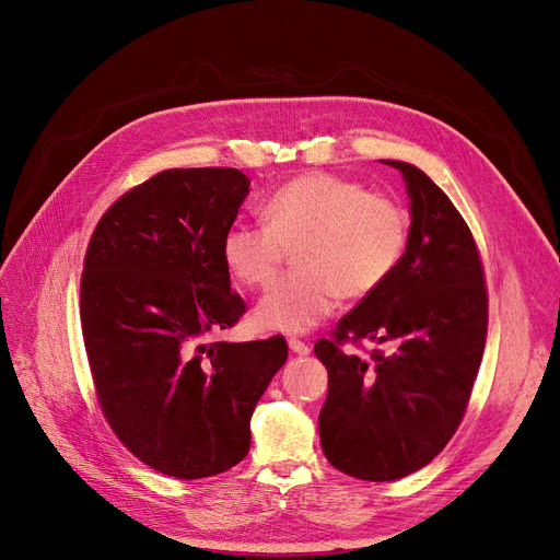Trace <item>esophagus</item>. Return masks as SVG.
Wrapping results in <instances>:
<instances>
[{"mask_svg": "<svg viewBox=\"0 0 560 560\" xmlns=\"http://www.w3.org/2000/svg\"><path fill=\"white\" fill-rule=\"evenodd\" d=\"M289 348H291V352H295L300 357L310 354V346H307L305 340H300V338H289Z\"/></svg>", "mask_w": 560, "mask_h": 560, "instance_id": "34e87169", "label": "esophagus"}]
</instances>
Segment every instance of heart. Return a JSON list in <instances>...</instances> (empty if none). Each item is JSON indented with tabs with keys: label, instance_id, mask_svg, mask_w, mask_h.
<instances>
[{
	"label": "heart",
	"instance_id": "1",
	"mask_svg": "<svg viewBox=\"0 0 560 560\" xmlns=\"http://www.w3.org/2000/svg\"><path fill=\"white\" fill-rule=\"evenodd\" d=\"M408 212L354 179L310 172L280 186L265 203V224L235 222L222 242L229 271L250 289L269 287L289 250L295 271L257 305L255 318L278 331H307L338 298L363 300L395 273Z\"/></svg>",
	"mask_w": 560,
	"mask_h": 560
}]
</instances>
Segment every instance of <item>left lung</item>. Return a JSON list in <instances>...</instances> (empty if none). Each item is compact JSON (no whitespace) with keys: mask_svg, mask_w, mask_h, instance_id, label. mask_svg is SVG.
<instances>
[{"mask_svg":"<svg viewBox=\"0 0 560 560\" xmlns=\"http://www.w3.org/2000/svg\"><path fill=\"white\" fill-rule=\"evenodd\" d=\"M385 163L404 172L410 195L406 253L390 280L314 346L329 376L318 417L323 453L370 482L406 478L451 442L489 325L482 257L459 210L419 167ZM363 339L393 341L396 352L361 358L351 349Z\"/></svg>","mask_w":560,"mask_h":560,"instance_id":"obj_1","label":"left lung"}]
</instances>
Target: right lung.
I'll list each match as a JSON object with an SVG mask.
<instances>
[{
	"label": "right lung",
	"mask_w": 560,
	"mask_h": 560,
	"mask_svg": "<svg viewBox=\"0 0 560 560\" xmlns=\"http://www.w3.org/2000/svg\"><path fill=\"white\" fill-rule=\"evenodd\" d=\"M235 167H172L118 197L80 278V325L118 442L179 480L220 476L250 446V415L287 361L284 336L208 340L246 312L222 242L248 192Z\"/></svg>",
	"instance_id": "right-lung-1"
}]
</instances>
